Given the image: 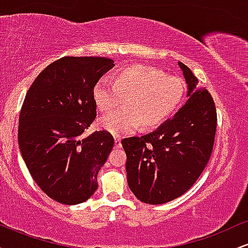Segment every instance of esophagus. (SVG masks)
<instances>
[{"instance_id":"esophagus-1","label":"esophagus","mask_w":248,"mask_h":248,"mask_svg":"<svg viewBox=\"0 0 248 248\" xmlns=\"http://www.w3.org/2000/svg\"><path fill=\"white\" fill-rule=\"evenodd\" d=\"M114 143H115V148H121V136L119 135L114 136Z\"/></svg>"}]
</instances>
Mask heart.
Here are the masks:
<instances>
[{"label": "heart", "mask_w": 248, "mask_h": 248, "mask_svg": "<svg viewBox=\"0 0 248 248\" xmlns=\"http://www.w3.org/2000/svg\"><path fill=\"white\" fill-rule=\"evenodd\" d=\"M186 85L181 78L166 76L146 65H130L116 72L114 84L100 79L93 87V100L101 113L124 108L99 120L101 128L113 134L129 133L160 126L183 100Z\"/></svg>", "instance_id": "1"}]
</instances>
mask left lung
Here are the masks:
<instances>
[{"instance_id":"8db88e82","label":"left lung","mask_w":248,"mask_h":248,"mask_svg":"<svg viewBox=\"0 0 248 248\" xmlns=\"http://www.w3.org/2000/svg\"><path fill=\"white\" fill-rule=\"evenodd\" d=\"M189 100L155 132L121 141L129 189L147 204H163L191 187L211 157L217 110L207 90H198L191 70L178 62Z\"/></svg>"}]
</instances>
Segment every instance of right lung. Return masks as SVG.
I'll use <instances>...</instances> for the list:
<instances>
[{
  "label": "right lung",
  "mask_w": 248,
  "mask_h": 248,
  "mask_svg": "<svg viewBox=\"0 0 248 248\" xmlns=\"http://www.w3.org/2000/svg\"><path fill=\"white\" fill-rule=\"evenodd\" d=\"M105 57H62L39 73L25 95L18 146L31 177L53 201L75 205L98 189L114 146L107 130L85 136L96 118L93 87L114 66Z\"/></svg>",
  "instance_id": "obj_1"
}]
</instances>
